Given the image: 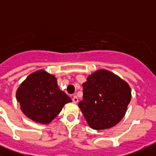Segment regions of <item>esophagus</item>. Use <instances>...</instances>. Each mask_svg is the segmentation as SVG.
Wrapping results in <instances>:
<instances>
[{"mask_svg": "<svg viewBox=\"0 0 156 156\" xmlns=\"http://www.w3.org/2000/svg\"><path fill=\"white\" fill-rule=\"evenodd\" d=\"M73 102L74 103V104H77V103L78 102V98L76 96V95H74L73 97Z\"/></svg>", "mask_w": 156, "mask_h": 156, "instance_id": "esophagus-1", "label": "esophagus"}]
</instances>
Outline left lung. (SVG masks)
<instances>
[{"label":"left lung","instance_id":"1","mask_svg":"<svg viewBox=\"0 0 156 156\" xmlns=\"http://www.w3.org/2000/svg\"><path fill=\"white\" fill-rule=\"evenodd\" d=\"M83 87V99L78 107L90 128H112L125 116L131 89L118 75L104 69H98L88 75Z\"/></svg>","mask_w":156,"mask_h":156}]
</instances>
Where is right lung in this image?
Instances as JSON below:
<instances>
[{
    "instance_id": "add662e5",
    "label": "right lung",
    "mask_w": 156,
    "mask_h": 156,
    "mask_svg": "<svg viewBox=\"0 0 156 156\" xmlns=\"http://www.w3.org/2000/svg\"><path fill=\"white\" fill-rule=\"evenodd\" d=\"M16 99L27 117L48 125L72 100L57 85L55 75L39 69L27 76L16 91Z\"/></svg>"
}]
</instances>
